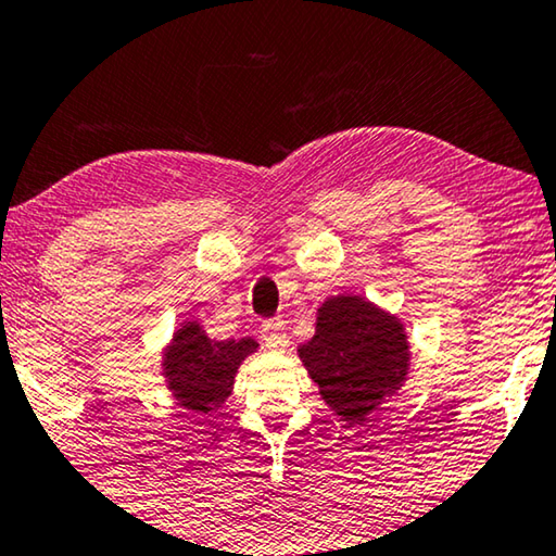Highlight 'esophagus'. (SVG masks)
<instances>
[{
    "mask_svg": "<svg viewBox=\"0 0 556 556\" xmlns=\"http://www.w3.org/2000/svg\"><path fill=\"white\" fill-rule=\"evenodd\" d=\"M260 334H262L264 345H267L269 350L287 348V330H285V323H281V319H267V323H262Z\"/></svg>",
    "mask_w": 556,
    "mask_h": 556,
    "instance_id": "obj_1",
    "label": "esophagus"
}]
</instances>
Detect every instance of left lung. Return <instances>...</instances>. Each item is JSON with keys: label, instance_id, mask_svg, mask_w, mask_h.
Segmentation results:
<instances>
[{"label": "left lung", "instance_id": "left-lung-1", "mask_svg": "<svg viewBox=\"0 0 556 556\" xmlns=\"http://www.w3.org/2000/svg\"><path fill=\"white\" fill-rule=\"evenodd\" d=\"M300 357L330 410L348 424L365 420L403 386L410 359L403 325L355 294L319 307L315 338Z\"/></svg>", "mask_w": 556, "mask_h": 556}]
</instances>
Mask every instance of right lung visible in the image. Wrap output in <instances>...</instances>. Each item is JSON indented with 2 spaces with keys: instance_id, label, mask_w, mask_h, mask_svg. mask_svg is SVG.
Here are the masks:
<instances>
[{
  "instance_id": "add662e5",
  "label": "right lung",
  "mask_w": 556,
  "mask_h": 556,
  "mask_svg": "<svg viewBox=\"0 0 556 556\" xmlns=\"http://www.w3.org/2000/svg\"><path fill=\"white\" fill-rule=\"evenodd\" d=\"M254 350V340L218 342L206 338L197 323H189L174 334L166 363H163V375L184 408L211 413L231 393L233 375L241 359Z\"/></svg>"
}]
</instances>
